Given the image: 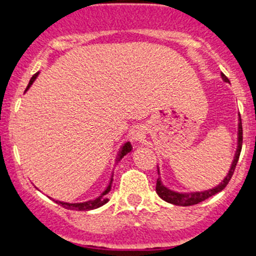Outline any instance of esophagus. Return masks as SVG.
<instances>
[{"mask_svg": "<svg viewBox=\"0 0 256 256\" xmlns=\"http://www.w3.org/2000/svg\"><path fill=\"white\" fill-rule=\"evenodd\" d=\"M131 134H132V140L134 141H142L143 138H144V131H143L142 128H136L134 130H132V132H131Z\"/></svg>", "mask_w": 256, "mask_h": 256, "instance_id": "1", "label": "esophagus"}]
</instances>
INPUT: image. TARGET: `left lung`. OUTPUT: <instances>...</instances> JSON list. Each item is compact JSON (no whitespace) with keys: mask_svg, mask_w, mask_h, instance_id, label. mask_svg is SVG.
Returning a JSON list of instances; mask_svg holds the SVG:
<instances>
[{"mask_svg":"<svg viewBox=\"0 0 256 256\" xmlns=\"http://www.w3.org/2000/svg\"><path fill=\"white\" fill-rule=\"evenodd\" d=\"M224 82H230L228 78L224 76V74H221ZM242 143H243V130H242V119H240V115L238 118V140H237V150H236L234 158H233V162L231 164V168H230L228 174L226 175L221 184H218V186H215L212 190H202V192H188V193H182V192H175V190H171L170 188L165 187L162 184V180L160 178L156 180V190L158 193V196L162 200L168 202V203L174 204V206H194V204L200 203V202L206 200V199L210 198L216 193L221 192L224 187L227 186V184L231 180L233 172H234L236 165H237L238 159H240V150H242ZM159 172V169H158Z\"/></svg>","mask_w":256,"mask_h":256,"instance_id":"left-lung-1","label":"left lung"}]
</instances>
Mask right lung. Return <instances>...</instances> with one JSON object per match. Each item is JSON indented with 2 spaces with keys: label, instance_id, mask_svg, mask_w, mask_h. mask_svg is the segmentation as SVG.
<instances>
[{
  "label": "right lung",
  "instance_id": "add662e5",
  "mask_svg": "<svg viewBox=\"0 0 256 256\" xmlns=\"http://www.w3.org/2000/svg\"><path fill=\"white\" fill-rule=\"evenodd\" d=\"M38 72H36V74L32 75V78H30L29 81V85H28L26 90H25V92L29 90V87L32 85L34 81L36 80V78H38ZM132 150V146H131L130 142H126L124 143V146L122 148H120L119 150V154H118L116 156V162H120L124 156H126L128 153H130V152ZM112 188H113V175H112L110 178V181H109V184L106 186V188L104 190H103L102 193H100V196H96L94 199H91V200H87V202H82V203H66V202H60V200H54L56 203L60 204V206L66 208V209H70V210H78V212H88V210H94V209H97V208L104 206L106 203H108L109 198H108V193L110 192Z\"/></svg>",
  "mask_w": 256,
  "mask_h": 256
}]
</instances>
